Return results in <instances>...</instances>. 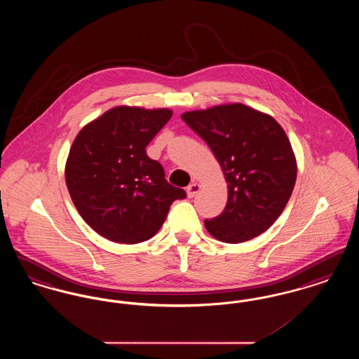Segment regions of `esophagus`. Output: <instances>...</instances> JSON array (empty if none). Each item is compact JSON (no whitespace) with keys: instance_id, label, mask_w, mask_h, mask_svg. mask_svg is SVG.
<instances>
[{"instance_id":"obj_1","label":"esophagus","mask_w":359,"mask_h":359,"mask_svg":"<svg viewBox=\"0 0 359 359\" xmlns=\"http://www.w3.org/2000/svg\"><path fill=\"white\" fill-rule=\"evenodd\" d=\"M199 191H201V184H198V183L189 184L187 187L188 198H194Z\"/></svg>"}]
</instances>
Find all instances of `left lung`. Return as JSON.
Here are the masks:
<instances>
[{"label":"left lung","instance_id":"obj_1","mask_svg":"<svg viewBox=\"0 0 359 359\" xmlns=\"http://www.w3.org/2000/svg\"><path fill=\"white\" fill-rule=\"evenodd\" d=\"M205 141L227 182L221 215L205 219L207 231L227 243L266 231L290 201L297 167L290 140L273 117L242 103L182 114Z\"/></svg>","mask_w":359,"mask_h":359}]
</instances>
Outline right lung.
Segmentation results:
<instances>
[{"label":"right lung","mask_w":359,"mask_h":359,"mask_svg":"<svg viewBox=\"0 0 359 359\" xmlns=\"http://www.w3.org/2000/svg\"><path fill=\"white\" fill-rule=\"evenodd\" d=\"M171 117L168 109L118 106L75 137L66 184L78 212L100 236L128 245L152 238L172 203L187 196L145 149Z\"/></svg>","instance_id":"add662e5"}]
</instances>
